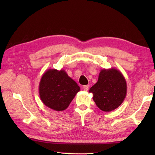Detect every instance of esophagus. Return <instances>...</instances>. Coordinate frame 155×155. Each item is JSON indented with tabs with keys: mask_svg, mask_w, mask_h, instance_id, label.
<instances>
[{
	"mask_svg": "<svg viewBox=\"0 0 155 155\" xmlns=\"http://www.w3.org/2000/svg\"><path fill=\"white\" fill-rule=\"evenodd\" d=\"M89 87H90V86H89L88 85H84L83 87V90H85V91H87L89 90Z\"/></svg>",
	"mask_w": 155,
	"mask_h": 155,
	"instance_id": "obj_1",
	"label": "esophagus"
}]
</instances>
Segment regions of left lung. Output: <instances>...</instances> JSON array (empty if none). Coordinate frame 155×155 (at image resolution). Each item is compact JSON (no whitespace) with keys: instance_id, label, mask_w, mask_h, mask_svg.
Returning a JSON list of instances; mask_svg holds the SVG:
<instances>
[{"instance_id":"left-lung-1","label":"left lung","mask_w":155,"mask_h":155,"mask_svg":"<svg viewBox=\"0 0 155 155\" xmlns=\"http://www.w3.org/2000/svg\"><path fill=\"white\" fill-rule=\"evenodd\" d=\"M89 92L93 94L96 106L103 111L109 112L117 109L124 101L127 92L125 78L115 68L103 69L98 79Z\"/></svg>"}]
</instances>
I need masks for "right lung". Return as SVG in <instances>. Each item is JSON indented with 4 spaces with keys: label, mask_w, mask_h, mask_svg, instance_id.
<instances>
[{
    "label": "right lung",
    "mask_w": 155,
    "mask_h": 155,
    "mask_svg": "<svg viewBox=\"0 0 155 155\" xmlns=\"http://www.w3.org/2000/svg\"><path fill=\"white\" fill-rule=\"evenodd\" d=\"M80 87L64 70L48 69L39 84V95L42 103L57 111L66 109Z\"/></svg>",
    "instance_id": "obj_1"
}]
</instances>
